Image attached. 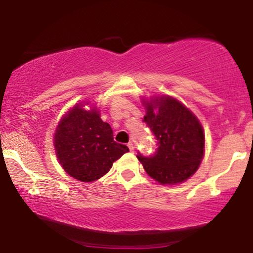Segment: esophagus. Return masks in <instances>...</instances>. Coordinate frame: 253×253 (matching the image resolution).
<instances>
[{
	"label": "esophagus",
	"instance_id": "obj_1",
	"mask_svg": "<svg viewBox=\"0 0 253 253\" xmlns=\"http://www.w3.org/2000/svg\"><path fill=\"white\" fill-rule=\"evenodd\" d=\"M127 147H129V150H130V152H133V144H132V141H130L129 144H127Z\"/></svg>",
	"mask_w": 253,
	"mask_h": 253
}]
</instances>
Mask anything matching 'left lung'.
<instances>
[{"label":"left lung","mask_w":253,"mask_h":253,"mask_svg":"<svg viewBox=\"0 0 253 253\" xmlns=\"http://www.w3.org/2000/svg\"><path fill=\"white\" fill-rule=\"evenodd\" d=\"M144 122L157 139L154 154L137 158L145 171L161 184L184 182L198 169L204 157L205 136L197 117L170 96L145 103Z\"/></svg>","instance_id":"1"}]
</instances>
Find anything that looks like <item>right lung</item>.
I'll return each mask as SVG.
<instances>
[{
    "label": "right lung",
    "mask_w": 253,
    "mask_h": 253,
    "mask_svg": "<svg viewBox=\"0 0 253 253\" xmlns=\"http://www.w3.org/2000/svg\"><path fill=\"white\" fill-rule=\"evenodd\" d=\"M54 140L62 167L82 182L102 177L129 151L126 145L114 140L112 127L95 109L87 112L78 105L61 120Z\"/></svg>",
    "instance_id": "obj_1"
}]
</instances>
